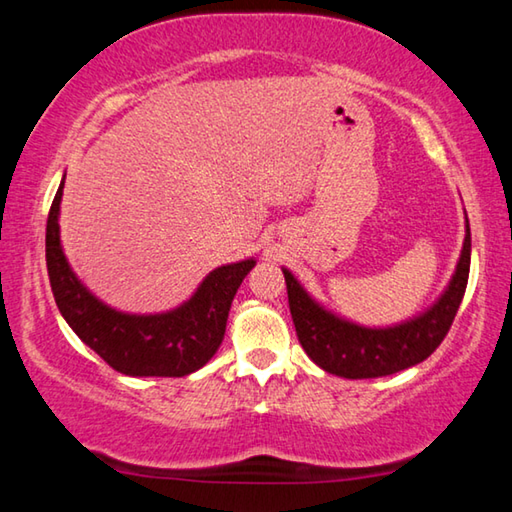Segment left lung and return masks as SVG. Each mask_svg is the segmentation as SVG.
Listing matches in <instances>:
<instances>
[{"label": "left lung", "instance_id": "1", "mask_svg": "<svg viewBox=\"0 0 512 512\" xmlns=\"http://www.w3.org/2000/svg\"><path fill=\"white\" fill-rule=\"evenodd\" d=\"M470 248V223H467L461 259L438 305H433L420 318L388 329L359 327L327 314L302 291L296 277L284 271L289 309L300 345L320 368L345 379L386 377L424 361L443 343L461 307L470 277Z\"/></svg>", "mask_w": 512, "mask_h": 512}]
</instances>
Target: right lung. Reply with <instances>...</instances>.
<instances>
[{
	"instance_id": "1",
	"label": "right lung",
	"mask_w": 512,
	"mask_h": 512,
	"mask_svg": "<svg viewBox=\"0 0 512 512\" xmlns=\"http://www.w3.org/2000/svg\"><path fill=\"white\" fill-rule=\"evenodd\" d=\"M63 183L47 216V273L60 314L76 336L121 375L185 377L219 350L232 298L255 259L221 266L205 277L183 307L158 316H128L108 309L69 271L58 239Z\"/></svg>"
}]
</instances>
